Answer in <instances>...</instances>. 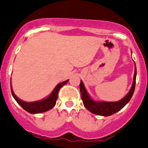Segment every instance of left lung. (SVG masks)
<instances>
[{
    "mask_svg": "<svg viewBox=\"0 0 148 148\" xmlns=\"http://www.w3.org/2000/svg\"><path fill=\"white\" fill-rule=\"evenodd\" d=\"M136 76H137V69H134V79H133L132 85L130 92L127 93V95L121 99L119 101L116 102H104V101H95L90 97L84 85V83L82 81L80 82V92H81L82 100L83 101L84 106L90 110L92 114L103 116H108L113 115L115 113L118 112L119 110L122 109L127 103L131 100L134 92L136 84Z\"/></svg>",
    "mask_w": 148,
    "mask_h": 148,
    "instance_id": "obj_1",
    "label": "left lung"
}]
</instances>
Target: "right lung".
<instances>
[{
	"mask_svg": "<svg viewBox=\"0 0 148 148\" xmlns=\"http://www.w3.org/2000/svg\"><path fill=\"white\" fill-rule=\"evenodd\" d=\"M68 81L69 79L66 80V81L63 82L59 83V84L54 88V90H53L51 94L48 97L43 99V100H39V101L30 102V103L24 102L23 101V100H20L19 98H18V97L16 96V95L14 94V92H13L11 86V90L13 97L15 99L17 103H18V104L21 107H22L26 111L30 113V114H40V113L48 111V110H51V108H53L55 106L56 103L57 98H58V91H59V90L63 87V86L65 85V84L68 82Z\"/></svg>",
	"mask_w": 148,
	"mask_h": 148,
	"instance_id": "obj_1",
	"label": "right lung"
}]
</instances>
